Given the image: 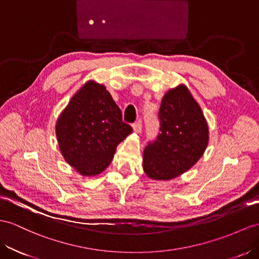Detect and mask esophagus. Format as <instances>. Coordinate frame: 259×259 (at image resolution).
<instances>
[{
  "label": "esophagus",
  "mask_w": 259,
  "mask_h": 259,
  "mask_svg": "<svg viewBox=\"0 0 259 259\" xmlns=\"http://www.w3.org/2000/svg\"><path fill=\"white\" fill-rule=\"evenodd\" d=\"M132 128H134V131L137 132V134H140L142 130V121L141 120L136 121L134 124H132Z\"/></svg>",
  "instance_id": "1"
}]
</instances>
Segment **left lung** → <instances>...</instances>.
<instances>
[{
    "mask_svg": "<svg viewBox=\"0 0 259 259\" xmlns=\"http://www.w3.org/2000/svg\"><path fill=\"white\" fill-rule=\"evenodd\" d=\"M160 134L143 153V169L152 180L169 181L193 167L209 142L208 123L200 106L185 85L164 95Z\"/></svg>",
    "mask_w": 259,
    "mask_h": 259,
    "instance_id": "1",
    "label": "left lung"
}]
</instances>
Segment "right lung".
Returning <instances> with one entry per match:
<instances>
[{
  "label": "right lung",
  "instance_id": "add662e5",
  "mask_svg": "<svg viewBox=\"0 0 259 259\" xmlns=\"http://www.w3.org/2000/svg\"><path fill=\"white\" fill-rule=\"evenodd\" d=\"M132 132L103 84L89 81L58 118L56 135L65 161L83 176L107 168L117 145Z\"/></svg>",
  "mask_w": 259,
  "mask_h": 259
}]
</instances>
